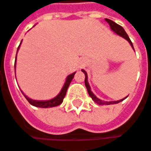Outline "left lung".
I'll list each match as a JSON object with an SVG mask.
<instances>
[{
  "mask_svg": "<svg viewBox=\"0 0 151 151\" xmlns=\"http://www.w3.org/2000/svg\"><path fill=\"white\" fill-rule=\"evenodd\" d=\"M105 20L107 21V22L109 23V26H110L111 30L113 31H114L117 35H119L120 37H124L126 40H127L129 42V43L131 44V46H132V48L134 49L133 48V45H132V41L130 40V38H129L128 35L127 34V32L125 31V30L123 29V27L122 26H120V24H116L115 22H114L113 20H111V19H105ZM82 72L84 73V75H85V78H84V84H85V86H86V89H87V91H88V93L90 95V96L92 98V100H93L94 102H96V103H97V104H99V105H110V104H115V103H119L121 101H123V100H125L126 99V97L124 98V99H121L120 101H114V102H105V101H102L101 99H99V98H97L95 95L93 94V92L91 91V87H90V84L88 83V76H87V73H86V72L84 71V70H82Z\"/></svg>",
  "mask_w": 151,
  "mask_h": 151,
  "instance_id": "1",
  "label": "left lung"
}]
</instances>
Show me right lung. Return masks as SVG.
<instances>
[{
    "instance_id": "add662e5",
    "label": "right lung",
    "mask_w": 151,
    "mask_h": 151,
    "mask_svg": "<svg viewBox=\"0 0 151 151\" xmlns=\"http://www.w3.org/2000/svg\"><path fill=\"white\" fill-rule=\"evenodd\" d=\"M20 44H21V42H20ZM19 46L18 47L17 52H18V50L19 49ZM16 57H17V55H16ZM15 65H16V60H15ZM15 65H14V67H15ZM74 74H75V73H73L67 76L65 84H64L63 88L61 89L60 92L55 97H54L53 99H50V100H48V101H37V100H33V99L29 98L27 96H25L23 92L22 93L24 96V97L26 98V100L30 102L31 105H33L35 107H38V108H52V107H56V106L60 105V103H62V102H63V99H64V97L66 96V93H67V88H68L69 84L71 83L72 79L73 78Z\"/></svg>"
}]
</instances>
